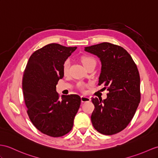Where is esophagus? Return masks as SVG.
Instances as JSON below:
<instances>
[{"mask_svg": "<svg viewBox=\"0 0 158 158\" xmlns=\"http://www.w3.org/2000/svg\"><path fill=\"white\" fill-rule=\"evenodd\" d=\"M81 101L82 102H89V101H90V98L89 97H85V96H82V97H81Z\"/></svg>", "mask_w": 158, "mask_h": 158, "instance_id": "obj_1", "label": "esophagus"}]
</instances>
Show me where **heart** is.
<instances>
[{"mask_svg":"<svg viewBox=\"0 0 158 158\" xmlns=\"http://www.w3.org/2000/svg\"><path fill=\"white\" fill-rule=\"evenodd\" d=\"M82 63L84 65V66L85 68H87L88 66H90V65H96L97 62H96V60L93 57L90 56H84L82 57L81 58ZM70 59H66L64 61L63 65H62V72L64 74H67L69 71V69L70 67ZM79 87L81 88V89H84L85 88L86 85L84 83H80L78 84Z\"/></svg>","mask_w":158,"mask_h":158,"instance_id":"heart-1","label":"heart"}]
</instances>
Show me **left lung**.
<instances>
[{
	"instance_id": "obj_1",
	"label": "left lung",
	"mask_w": 158,
	"mask_h": 158,
	"mask_svg": "<svg viewBox=\"0 0 158 158\" xmlns=\"http://www.w3.org/2000/svg\"><path fill=\"white\" fill-rule=\"evenodd\" d=\"M101 61L98 85L109 92L106 99L92 98L94 109L91 121L98 132L106 135L121 131L129 125L141 100L139 71L131 56L119 45L104 42L84 48Z\"/></svg>"
}]
</instances>
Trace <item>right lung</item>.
Here are the masks:
<instances>
[{
  "instance_id": "right-lung-1",
  "label": "right lung",
  "mask_w": 158,
  "mask_h": 158,
  "mask_svg": "<svg viewBox=\"0 0 158 158\" xmlns=\"http://www.w3.org/2000/svg\"><path fill=\"white\" fill-rule=\"evenodd\" d=\"M77 47L50 44L30 56L23 77V91L31 121L42 133L64 136L72 130L81 98L77 94L63 95L56 92L64 77V61Z\"/></svg>"
}]
</instances>
